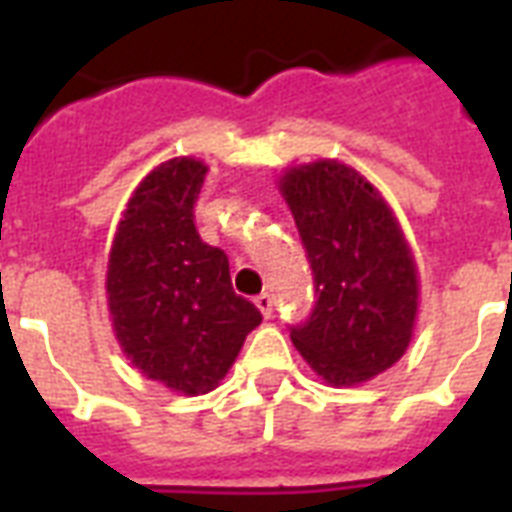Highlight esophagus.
Segmentation results:
<instances>
[{"instance_id": "1", "label": "esophagus", "mask_w": 512, "mask_h": 512, "mask_svg": "<svg viewBox=\"0 0 512 512\" xmlns=\"http://www.w3.org/2000/svg\"><path fill=\"white\" fill-rule=\"evenodd\" d=\"M255 305L260 308V313H263L265 319H271V313H273V297L271 295H260L255 300Z\"/></svg>"}]
</instances>
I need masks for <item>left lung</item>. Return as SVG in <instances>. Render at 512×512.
<instances>
[{
    "instance_id": "8db88e82",
    "label": "left lung",
    "mask_w": 512,
    "mask_h": 512,
    "mask_svg": "<svg viewBox=\"0 0 512 512\" xmlns=\"http://www.w3.org/2000/svg\"><path fill=\"white\" fill-rule=\"evenodd\" d=\"M281 191L313 271V308L289 327L295 348L332 385H356L404 356L417 313V268L382 196L356 170L316 162Z\"/></svg>"
}]
</instances>
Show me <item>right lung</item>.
Returning a JSON list of instances; mask_svg holds the SVG:
<instances>
[{
    "mask_svg": "<svg viewBox=\"0 0 512 512\" xmlns=\"http://www.w3.org/2000/svg\"><path fill=\"white\" fill-rule=\"evenodd\" d=\"M207 167L172 159L138 185L108 257V308L132 364L177 393H207L263 321L231 287L223 249L204 244L193 204Z\"/></svg>",
    "mask_w": 512,
    "mask_h": 512,
    "instance_id": "obj_1",
    "label": "right lung"
}]
</instances>
